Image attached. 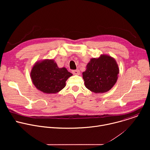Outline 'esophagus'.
Wrapping results in <instances>:
<instances>
[{
    "mask_svg": "<svg viewBox=\"0 0 150 150\" xmlns=\"http://www.w3.org/2000/svg\"><path fill=\"white\" fill-rule=\"evenodd\" d=\"M72 74H74V75H79L80 74V71L78 69L74 70V71H72Z\"/></svg>",
    "mask_w": 150,
    "mask_h": 150,
    "instance_id": "34e87169",
    "label": "esophagus"
}]
</instances>
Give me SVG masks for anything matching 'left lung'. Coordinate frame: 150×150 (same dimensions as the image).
<instances>
[{"label":"left lung","mask_w":150,"mask_h":150,"mask_svg":"<svg viewBox=\"0 0 150 150\" xmlns=\"http://www.w3.org/2000/svg\"><path fill=\"white\" fill-rule=\"evenodd\" d=\"M119 69L116 60L108 54L92 58L82 72L85 86L95 93H104L112 88L118 78Z\"/></svg>","instance_id":"obj_1"}]
</instances>
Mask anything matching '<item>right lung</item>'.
Segmentation results:
<instances>
[{
	"mask_svg": "<svg viewBox=\"0 0 150 150\" xmlns=\"http://www.w3.org/2000/svg\"><path fill=\"white\" fill-rule=\"evenodd\" d=\"M72 75L66 68H59L53 59L35 62L30 72L34 86L46 94H54L61 91L66 86L67 80Z\"/></svg>",
	"mask_w": 150,
	"mask_h": 150,
	"instance_id": "1",
	"label": "right lung"
}]
</instances>
